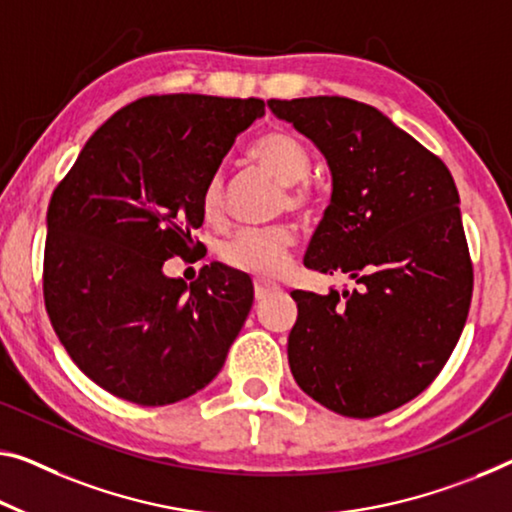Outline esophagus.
<instances>
[{"label": "esophagus", "instance_id": "obj_1", "mask_svg": "<svg viewBox=\"0 0 512 512\" xmlns=\"http://www.w3.org/2000/svg\"><path fill=\"white\" fill-rule=\"evenodd\" d=\"M254 290H256V300H265V297H270L272 293H277L279 286H277V283L256 279L254 281Z\"/></svg>", "mask_w": 512, "mask_h": 512}]
</instances>
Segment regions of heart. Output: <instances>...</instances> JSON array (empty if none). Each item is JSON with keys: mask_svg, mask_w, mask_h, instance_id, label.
<instances>
[{"mask_svg": "<svg viewBox=\"0 0 512 512\" xmlns=\"http://www.w3.org/2000/svg\"><path fill=\"white\" fill-rule=\"evenodd\" d=\"M249 160L265 169L283 185V206L295 212L316 210L320 194L304 176L309 174L311 157L304 144L286 130H272L256 139L249 148ZM201 212L206 222L217 224L224 217V178L212 176L201 192ZM295 235L288 226L272 224L261 229H242L222 249L224 261L235 270L265 277H277L288 265V251Z\"/></svg>", "mask_w": 512, "mask_h": 512, "instance_id": "heart-1", "label": "heart"}]
</instances>
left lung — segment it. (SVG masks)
Wrapping results in <instances>:
<instances>
[{"label": "left lung", "instance_id": "obj_1", "mask_svg": "<svg viewBox=\"0 0 512 512\" xmlns=\"http://www.w3.org/2000/svg\"><path fill=\"white\" fill-rule=\"evenodd\" d=\"M267 105L332 169V201L304 265L359 283L290 293V371L336 414H387L430 387L465 329L474 267L458 187L435 153L371 105L338 96Z\"/></svg>", "mask_w": 512, "mask_h": 512}]
</instances>
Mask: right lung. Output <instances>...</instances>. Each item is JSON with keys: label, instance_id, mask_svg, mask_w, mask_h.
<instances>
[{"label": "right lung", "instance_id": "right-lung-1", "mask_svg": "<svg viewBox=\"0 0 512 512\" xmlns=\"http://www.w3.org/2000/svg\"><path fill=\"white\" fill-rule=\"evenodd\" d=\"M261 98L146 96L86 141L47 206L43 297L70 359L130 403H178L222 371L254 302L247 274L210 263L190 286L167 258L201 247V192Z\"/></svg>", "mask_w": 512, "mask_h": 512}]
</instances>
